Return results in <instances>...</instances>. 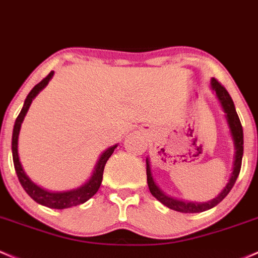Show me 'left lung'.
<instances>
[{
    "label": "left lung",
    "mask_w": 258,
    "mask_h": 258,
    "mask_svg": "<svg viewBox=\"0 0 258 258\" xmlns=\"http://www.w3.org/2000/svg\"><path fill=\"white\" fill-rule=\"evenodd\" d=\"M211 88L215 90V93L218 95L219 100H220L222 105V108H224V111L226 112L227 122H229V126L230 128H231V134H232V137H234V142H235V150H236V152H235L234 169H232L231 178H230L229 183L226 184L224 190H222L221 193L215 198V199L210 200V202L208 203H203V204H198V203H184V202H180V200L172 199V198L167 197V195H165L163 191L156 185L153 178H152L150 161H148V159L146 161L147 162V168H146V170H147V183L152 195H153L154 198H157V199H158L162 204H164L165 207L172 209V210L179 211V213H185V214L202 213V211L209 210V209L218 205L219 203H220L221 200L230 193V190L232 189L234 184L236 183L238 174H240L241 163H242V154H243L242 124H241L236 110H235L234 101H232L231 96H230V94L227 93L226 89L224 88V85H221V83H219L215 78H213V79H211Z\"/></svg>",
    "instance_id": "1"
}]
</instances>
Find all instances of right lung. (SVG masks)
Instances as JSON below:
<instances>
[{
    "mask_svg": "<svg viewBox=\"0 0 258 258\" xmlns=\"http://www.w3.org/2000/svg\"><path fill=\"white\" fill-rule=\"evenodd\" d=\"M54 72H50L47 77L44 78L40 83H38L36 86L31 90V93L27 96L26 101H24L23 107H22L20 115L16 118L15 127H13V135H12V156H13V164H15L16 173H17L18 180H20L21 185L23 186V189L26 190V193L37 202L38 204H42L44 207L51 208V209H67L72 207H77V205L84 204L85 202H88L93 195L96 194V191L99 190L100 185H101L102 181V174H104V168L106 164L107 159L110 158L111 154L113 153L115 148L117 146H113V147L108 148L106 152L102 153V156L100 157L99 162L96 163L95 170L93 173V177L90 178V180L86 184H84L80 188L74 189V190L70 191H64V193H50V191L44 190V189L39 188L36 185L33 181L31 180L24 173L23 168H22L20 158H18V135H20L21 130V123L23 121L24 116H26L27 111H28L29 106L32 104V100L37 96V94L42 90L43 88L47 86V84L49 83V80L53 77Z\"/></svg>",
    "mask_w": 258,
    "mask_h": 258,
    "instance_id": "obj_1",
    "label": "right lung"
}]
</instances>
